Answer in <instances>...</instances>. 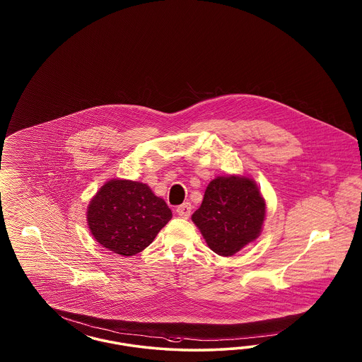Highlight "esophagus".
Wrapping results in <instances>:
<instances>
[{"instance_id": "esophagus-1", "label": "esophagus", "mask_w": 362, "mask_h": 362, "mask_svg": "<svg viewBox=\"0 0 362 362\" xmlns=\"http://www.w3.org/2000/svg\"><path fill=\"white\" fill-rule=\"evenodd\" d=\"M191 204L189 203H183V204H180V206H177V209H176V212H177V215L180 216V218H183V219H188L189 218V215H191Z\"/></svg>"}]
</instances>
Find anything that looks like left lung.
I'll list each match as a JSON object with an SVG mask.
<instances>
[{
	"label": "left lung",
	"instance_id": "1",
	"mask_svg": "<svg viewBox=\"0 0 362 362\" xmlns=\"http://www.w3.org/2000/svg\"><path fill=\"white\" fill-rule=\"evenodd\" d=\"M264 216L265 203L253 180L219 176L207 187L192 221L214 252L232 256L259 236Z\"/></svg>",
	"mask_w": 362,
	"mask_h": 362
}]
</instances>
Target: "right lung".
Returning <instances> with one entry per match:
<instances>
[{
    "mask_svg": "<svg viewBox=\"0 0 362 362\" xmlns=\"http://www.w3.org/2000/svg\"><path fill=\"white\" fill-rule=\"evenodd\" d=\"M173 218L165 200L150 187L110 180L88 204V228L99 244L122 256H134L153 243Z\"/></svg>",
    "mask_w": 362,
    "mask_h": 362,
    "instance_id": "obj_1",
    "label": "right lung"
}]
</instances>
